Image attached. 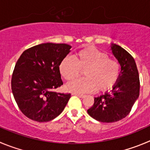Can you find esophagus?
<instances>
[{
	"label": "esophagus",
	"instance_id": "esophagus-1",
	"mask_svg": "<svg viewBox=\"0 0 150 150\" xmlns=\"http://www.w3.org/2000/svg\"><path fill=\"white\" fill-rule=\"evenodd\" d=\"M73 95H75V96H78V97H80V98H83V97H84V96H85L83 94H81V93H76V92H75V93H73Z\"/></svg>",
	"mask_w": 150,
	"mask_h": 150
}]
</instances>
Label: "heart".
Here are the masks:
<instances>
[{
  "mask_svg": "<svg viewBox=\"0 0 150 150\" xmlns=\"http://www.w3.org/2000/svg\"><path fill=\"white\" fill-rule=\"evenodd\" d=\"M83 78L69 82L66 89L72 92H88L106 90L115 83L121 74L119 62L108 58L106 53L94 48L86 47L74 54L66 57L59 65L61 76L71 81L83 71Z\"/></svg>",
  "mask_w": 150,
  "mask_h": 150,
  "instance_id": "1",
  "label": "heart"
}]
</instances>
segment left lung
I'll return each mask as SVG.
<instances>
[{
    "label": "left lung",
    "mask_w": 150,
    "mask_h": 150,
    "mask_svg": "<svg viewBox=\"0 0 150 150\" xmlns=\"http://www.w3.org/2000/svg\"><path fill=\"white\" fill-rule=\"evenodd\" d=\"M111 48L121 64L120 76L113 89L95 98L94 104L87 110L91 117L102 123L116 122L124 118L132 110L140 92L139 74L133 57L118 45H112Z\"/></svg>",
    "instance_id": "obj_1"
}]
</instances>
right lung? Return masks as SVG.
<instances>
[{
    "label": "right lung",
    "instance_id": "1",
    "mask_svg": "<svg viewBox=\"0 0 150 150\" xmlns=\"http://www.w3.org/2000/svg\"><path fill=\"white\" fill-rule=\"evenodd\" d=\"M70 49L66 43H41L25 50L18 58L12 91L19 109L29 119L47 122L65 108L71 94L54 89L63 85L59 65Z\"/></svg>",
    "mask_w": 150,
    "mask_h": 150
}]
</instances>
